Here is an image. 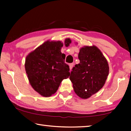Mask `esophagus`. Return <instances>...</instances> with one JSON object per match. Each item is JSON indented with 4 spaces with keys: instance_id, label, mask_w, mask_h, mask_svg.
Masks as SVG:
<instances>
[{
    "instance_id": "1",
    "label": "esophagus",
    "mask_w": 131,
    "mask_h": 131,
    "mask_svg": "<svg viewBox=\"0 0 131 131\" xmlns=\"http://www.w3.org/2000/svg\"><path fill=\"white\" fill-rule=\"evenodd\" d=\"M74 66V63H70L69 64V68H70V70L72 69V68H73V67Z\"/></svg>"
}]
</instances>
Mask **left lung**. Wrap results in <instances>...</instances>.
<instances>
[{"mask_svg":"<svg viewBox=\"0 0 131 131\" xmlns=\"http://www.w3.org/2000/svg\"><path fill=\"white\" fill-rule=\"evenodd\" d=\"M78 58L80 63L72 69L69 79L77 96L88 99L105 85L109 67L106 58L95 46L81 48Z\"/></svg>","mask_w":131,"mask_h":131,"instance_id":"left-lung-1","label":"left lung"}]
</instances>
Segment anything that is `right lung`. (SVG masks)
I'll return each instance as SVG.
<instances>
[{
    "label": "right lung",
    "mask_w": 131,
    "mask_h": 131,
    "mask_svg": "<svg viewBox=\"0 0 131 131\" xmlns=\"http://www.w3.org/2000/svg\"><path fill=\"white\" fill-rule=\"evenodd\" d=\"M71 40H65L68 47ZM63 43L47 40L30 52L26 57L25 68L29 83L35 91L44 97L54 94L63 79L70 76L69 66L65 63L62 54Z\"/></svg>",
    "instance_id": "right-lung-1"
}]
</instances>
